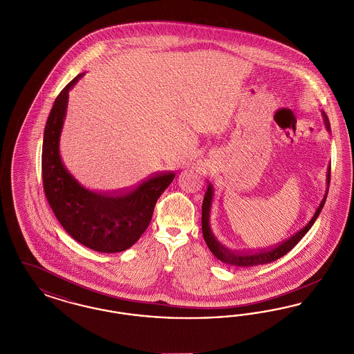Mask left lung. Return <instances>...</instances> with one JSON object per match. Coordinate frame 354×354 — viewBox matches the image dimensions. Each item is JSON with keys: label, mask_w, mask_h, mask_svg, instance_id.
Wrapping results in <instances>:
<instances>
[{"label": "left lung", "mask_w": 354, "mask_h": 354, "mask_svg": "<svg viewBox=\"0 0 354 354\" xmlns=\"http://www.w3.org/2000/svg\"><path fill=\"white\" fill-rule=\"evenodd\" d=\"M322 117H324V122H325V127L328 131H330V123H329V119L326 117V114L322 111ZM329 183H330V166L328 167V175H326V192L322 198L317 209L315 211V215L313 218L309 220V223L304 227L303 230H300L297 234H295L293 236H290L289 239H286V241L274 245V247H270V248H263V250H259V251H232V250H228L227 247H224L219 240L215 237L212 230H211V225H209V216H211V204H212V198H214V189H212V185L211 183H208L207 185V191H205V195H204V199H203L202 205V231L203 237L207 243V247L209 248V251L214 253L220 261L225 263V264H231V266H236V267H254V266H259V264H268L272 263L280 257H283L284 254L289 252L301 239L304 235L310 230V227L313 225V223L316 221V219L319 218L320 215L321 209L325 204L326 201V196H328V189H329Z\"/></svg>", "instance_id": "obj_1"}]
</instances>
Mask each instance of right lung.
Segmentation results:
<instances>
[{
	"instance_id": "add662e5",
	"label": "right lung",
	"mask_w": 354,
	"mask_h": 354,
	"mask_svg": "<svg viewBox=\"0 0 354 354\" xmlns=\"http://www.w3.org/2000/svg\"><path fill=\"white\" fill-rule=\"evenodd\" d=\"M82 75L78 74L59 93L46 122L42 145L44 191L55 218L74 240L97 252H122L146 231L158 198L171 185L175 174H158L135 188L113 194L90 191L70 175L61 160L59 138L68 90Z\"/></svg>"
}]
</instances>
